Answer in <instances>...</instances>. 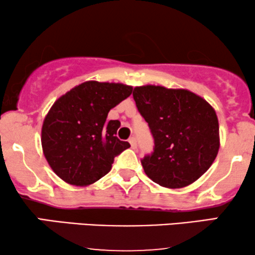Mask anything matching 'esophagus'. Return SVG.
Returning a JSON list of instances; mask_svg holds the SVG:
<instances>
[{"label":"esophagus","instance_id":"34e87169","mask_svg":"<svg viewBox=\"0 0 255 255\" xmlns=\"http://www.w3.org/2000/svg\"><path fill=\"white\" fill-rule=\"evenodd\" d=\"M128 142H130V144H131V147L132 148L137 147V139H135L134 137H132V138L128 139Z\"/></svg>","mask_w":255,"mask_h":255}]
</instances>
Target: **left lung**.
Wrapping results in <instances>:
<instances>
[{"label": "left lung", "mask_w": 255, "mask_h": 255, "mask_svg": "<svg viewBox=\"0 0 255 255\" xmlns=\"http://www.w3.org/2000/svg\"><path fill=\"white\" fill-rule=\"evenodd\" d=\"M133 100L154 139L141 159L149 179L167 188L193 183L209 169L219 149V125L214 108L186 89L135 87Z\"/></svg>", "instance_id": "8db88e82"}]
</instances>
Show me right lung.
<instances>
[{
	"instance_id": "add662e5",
	"label": "right lung",
	"mask_w": 255,
	"mask_h": 255,
	"mask_svg": "<svg viewBox=\"0 0 255 255\" xmlns=\"http://www.w3.org/2000/svg\"><path fill=\"white\" fill-rule=\"evenodd\" d=\"M131 93L122 83L87 81L55 101L44 120L41 146L60 179L88 186L110 172L115 156L130 144L116 137L121 122L107 117Z\"/></svg>"
}]
</instances>
